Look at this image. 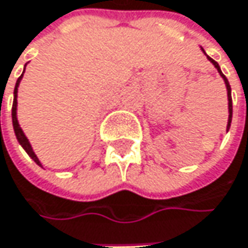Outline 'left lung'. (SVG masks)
<instances>
[{
  "mask_svg": "<svg viewBox=\"0 0 248 248\" xmlns=\"http://www.w3.org/2000/svg\"><path fill=\"white\" fill-rule=\"evenodd\" d=\"M202 52L205 54V51L202 49ZM207 58H208V61L210 62H213V65L217 68V71L220 73V76L223 77V79H224V82H226V88H227V98H229V123H227V131L230 130V125H232V87H230V84H229V79L226 78V76L221 73V70H220V65L213 60V58H210L208 55H207Z\"/></svg>",
  "mask_w": 248,
  "mask_h": 248,
  "instance_id": "8db88e82",
  "label": "left lung"
}]
</instances>
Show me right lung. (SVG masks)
Wrapping results in <instances>:
<instances>
[{
    "label": "right lung",
    "mask_w": 248,
    "mask_h": 248,
    "mask_svg": "<svg viewBox=\"0 0 248 248\" xmlns=\"http://www.w3.org/2000/svg\"><path fill=\"white\" fill-rule=\"evenodd\" d=\"M24 76V73L21 74V77L16 79V88H14V101H13V127H14V131H16V137L18 140V142L21 144V147L27 151V154L38 164V166H41V163H40V160H38V157L35 155V153H34V150H32V147H31V144H30V141L28 139L25 137V134H24V131H22V128L19 127V124H18V120H16V93H18V85H19V81H21V78Z\"/></svg>",
    "instance_id": "add662e5"
}]
</instances>
